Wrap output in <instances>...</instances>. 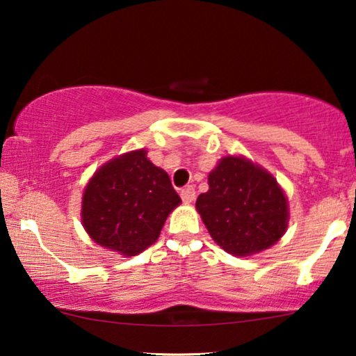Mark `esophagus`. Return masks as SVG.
I'll return each instance as SVG.
<instances>
[{"mask_svg": "<svg viewBox=\"0 0 356 356\" xmlns=\"http://www.w3.org/2000/svg\"><path fill=\"white\" fill-rule=\"evenodd\" d=\"M194 197H196V189H194V186H186V188L181 189L183 202H186V204L193 202Z\"/></svg>", "mask_w": 356, "mask_h": 356, "instance_id": "esophagus-1", "label": "esophagus"}]
</instances>
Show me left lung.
<instances>
[{
    "mask_svg": "<svg viewBox=\"0 0 356 356\" xmlns=\"http://www.w3.org/2000/svg\"><path fill=\"white\" fill-rule=\"evenodd\" d=\"M196 209L211 236L233 256L275 245L286 230L289 207L277 179L243 157L222 159L209 175Z\"/></svg>",
    "mask_w": 356,
    "mask_h": 356,
    "instance_id": "left-lung-1",
    "label": "left lung"
}]
</instances>
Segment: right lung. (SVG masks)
<instances>
[{
    "label": "right lung",
    "instance_id": "obj_1",
    "mask_svg": "<svg viewBox=\"0 0 356 356\" xmlns=\"http://www.w3.org/2000/svg\"><path fill=\"white\" fill-rule=\"evenodd\" d=\"M179 202L167 172L140 149L113 159L92 177L82 197V223L100 246L136 256L157 241Z\"/></svg>",
    "mask_w": 356,
    "mask_h": 356
}]
</instances>
